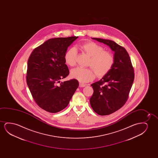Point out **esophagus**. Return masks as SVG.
<instances>
[{
  "mask_svg": "<svg viewBox=\"0 0 158 158\" xmlns=\"http://www.w3.org/2000/svg\"><path fill=\"white\" fill-rule=\"evenodd\" d=\"M86 84H82V83H81V82H80V83H79V87H84L86 86Z\"/></svg>",
  "mask_w": 158,
  "mask_h": 158,
  "instance_id": "obj_1",
  "label": "esophagus"
}]
</instances>
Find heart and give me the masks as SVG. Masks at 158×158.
Listing matches in <instances>:
<instances>
[{
	"label": "heart",
	"mask_w": 158,
	"mask_h": 158,
	"mask_svg": "<svg viewBox=\"0 0 158 158\" xmlns=\"http://www.w3.org/2000/svg\"><path fill=\"white\" fill-rule=\"evenodd\" d=\"M82 51L88 55L89 59L87 66L91 68L77 67L71 71L72 78L80 82L91 81L95 74L98 78H102L108 74L114 63V56L112 52L105 50L102 46L94 41H88L80 45ZM77 51L76 48H70L65 53V62L68 66L73 67L76 64Z\"/></svg>",
	"instance_id": "obj_1"
}]
</instances>
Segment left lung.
Segmentation results:
<instances>
[{"label": "left lung", "instance_id": "left-lung-1", "mask_svg": "<svg viewBox=\"0 0 158 158\" xmlns=\"http://www.w3.org/2000/svg\"><path fill=\"white\" fill-rule=\"evenodd\" d=\"M93 39L109 46L115 52L114 63L110 72L91 85L94 91L89 100L92 108L98 114L107 115L119 110L127 102L134 81V68L123 46L110 40Z\"/></svg>", "mask_w": 158, "mask_h": 158}]
</instances>
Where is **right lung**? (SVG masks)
I'll list each match as a JSON object with an SVG mask.
<instances>
[{
  "instance_id": "1",
  "label": "right lung",
  "mask_w": 158,
  "mask_h": 158,
  "mask_svg": "<svg viewBox=\"0 0 158 158\" xmlns=\"http://www.w3.org/2000/svg\"><path fill=\"white\" fill-rule=\"evenodd\" d=\"M78 38L48 39L35 48L28 58L27 84L36 104L47 112L57 113L66 107L79 86L75 79L60 82L69 73L65 53Z\"/></svg>"
}]
</instances>
